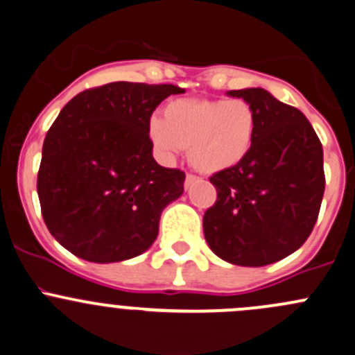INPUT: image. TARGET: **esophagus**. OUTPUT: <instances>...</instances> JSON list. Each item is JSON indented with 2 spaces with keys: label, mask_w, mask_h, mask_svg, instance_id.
Here are the masks:
<instances>
[{
  "label": "esophagus",
  "mask_w": 355,
  "mask_h": 355,
  "mask_svg": "<svg viewBox=\"0 0 355 355\" xmlns=\"http://www.w3.org/2000/svg\"><path fill=\"white\" fill-rule=\"evenodd\" d=\"M193 181H196V176H195V174H188V176H186V179H184V184H186V188H188V186L191 184Z\"/></svg>",
  "instance_id": "34e87169"
}]
</instances>
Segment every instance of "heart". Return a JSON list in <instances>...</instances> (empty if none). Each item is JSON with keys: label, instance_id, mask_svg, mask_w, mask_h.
Wrapping results in <instances>:
<instances>
[{"label": "heart", "instance_id": "1", "mask_svg": "<svg viewBox=\"0 0 355 355\" xmlns=\"http://www.w3.org/2000/svg\"><path fill=\"white\" fill-rule=\"evenodd\" d=\"M148 133L160 155L173 160L182 148L202 173H220L239 166L253 148L257 114L248 102L179 98L152 118Z\"/></svg>", "mask_w": 355, "mask_h": 355}]
</instances>
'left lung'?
<instances>
[{"label":"left lung","mask_w":355,"mask_h":355,"mask_svg":"<svg viewBox=\"0 0 355 355\" xmlns=\"http://www.w3.org/2000/svg\"><path fill=\"white\" fill-rule=\"evenodd\" d=\"M257 114L250 155L210 182L217 200L205 211L203 234L218 258L263 266L297 251L311 234L324 193L323 147L299 109L263 89L227 92Z\"/></svg>","instance_id":"1"}]
</instances>
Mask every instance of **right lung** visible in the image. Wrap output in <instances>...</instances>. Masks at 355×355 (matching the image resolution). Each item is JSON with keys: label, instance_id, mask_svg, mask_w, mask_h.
<instances>
[{"label": "right lung", "instance_id": "obj_1", "mask_svg": "<svg viewBox=\"0 0 355 355\" xmlns=\"http://www.w3.org/2000/svg\"><path fill=\"white\" fill-rule=\"evenodd\" d=\"M178 85L112 82L80 92L61 109L42 145L41 211L54 239L75 257L114 263L141 254L186 174L159 166L152 112Z\"/></svg>", "mask_w": 355, "mask_h": 355}]
</instances>
